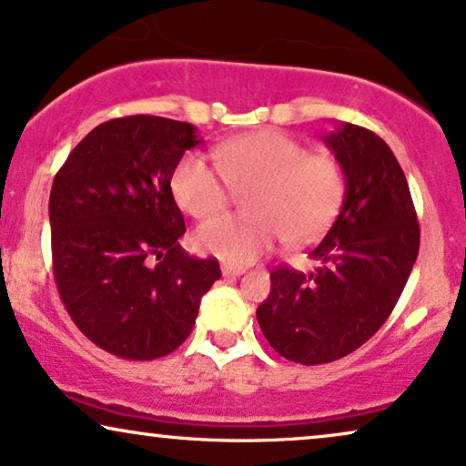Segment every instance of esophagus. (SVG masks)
Returning <instances> with one entry per match:
<instances>
[{
	"mask_svg": "<svg viewBox=\"0 0 466 466\" xmlns=\"http://www.w3.org/2000/svg\"><path fill=\"white\" fill-rule=\"evenodd\" d=\"M221 273H223V277H240L245 273V268H240V267H232V264H223L221 267Z\"/></svg>",
	"mask_w": 466,
	"mask_h": 466,
	"instance_id": "1",
	"label": "esophagus"
}]
</instances>
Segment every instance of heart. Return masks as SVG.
<instances>
[{"label": "heart", "instance_id": "1", "mask_svg": "<svg viewBox=\"0 0 466 466\" xmlns=\"http://www.w3.org/2000/svg\"><path fill=\"white\" fill-rule=\"evenodd\" d=\"M215 161L189 152L176 163L172 193L182 210L206 219L232 202L234 189H249V213L223 215L196 232L198 249L229 264H249L275 243H308L320 237L344 202L341 165L309 155L299 139L262 128L223 141Z\"/></svg>", "mask_w": 466, "mask_h": 466}]
</instances>
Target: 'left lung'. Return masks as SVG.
Segmentation results:
<instances>
[{
	"mask_svg": "<svg viewBox=\"0 0 466 466\" xmlns=\"http://www.w3.org/2000/svg\"><path fill=\"white\" fill-rule=\"evenodd\" d=\"M344 169L338 219L309 256L314 273L279 267L258 325L288 361L320 365L365 344L396 308L420 253L409 182L390 146L357 125L325 135Z\"/></svg>",
	"mask_w": 466,
	"mask_h": 466,
	"instance_id": "1",
	"label": "left lung"
}]
</instances>
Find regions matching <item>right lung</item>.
Returning <instances> with one entry per match:
<instances>
[{
  "instance_id": "1",
  "label": "right lung",
  "mask_w": 466,
  "mask_h": 466,
  "mask_svg": "<svg viewBox=\"0 0 466 466\" xmlns=\"http://www.w3.org/2000/svg\"><path fill=\"white\" fill-rule=\"evenodd\" d=\"M189 122L127 116L92 128L56 174L49 198L53 275L64 308L98 349L152 361L178 349L221 277L191 258L172 172L199 144Z\"/></svg>"
}]
</instances>
